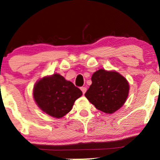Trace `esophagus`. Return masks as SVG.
I'll list each match as a JSON object with an SVG mask.
<instances>
[{
	"label": "esophagus",
	"instance_id": "esophagus-1",
	"mask_svg": "<svg viewBox=\"0 0 160 160\" xmlns=\"http://www.w3.org/2000/svg\"><path fill=\"white\" fill-rule=\"evenodd\" d=\"M80 89H81V90H82V93L85 94V92H86V90H87V88L86 87H82L80 88Z\"/></svg>",
	"mask_w": 160,
	"mask_h": 160
}]
</instances>
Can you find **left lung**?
I'll list each match as a JSON object with an SVG mask.
<instances>
[{
    "mask_svg": "<svg viewBox=\"0 0 160 160\" xmlns=\"http://www.w3.org/2000/svg\"><path fill=\"white\" fill-rule=\"evenodd\" d=\"M91 80L85 95L98 110L113 113L125 103L129 85L120 74L99 70L92 75Z\"/></svg>",
    "mask_w": 160,
    "mask_h": 160,
    "instance_id": "left-lung-1",
    "label": "left lung"
}]
</instances>
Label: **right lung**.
I'll use <instances>...</instances> for the list:
<instances>
[{
	"label": "right lung",
	"instance_id": "add662e5",
	"mask_svg": "<svg viewBox=\"0 0 160 160\" xmlns=\"http://www.w3.org/2000/svg\"><path fill=\"white\" fill-rule=\"evenodd\" d=\"M33 94L36 103L43 111L59 118L71 111L82 92L72 82L55 74L40 80L36 84Z\"/></svg>",
	"mask_w": 160,
	"mask_h": 160
}]
</instances>
